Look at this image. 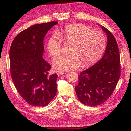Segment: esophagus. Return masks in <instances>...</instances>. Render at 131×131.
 Segmentation results:
<instances>
[{"instance_id": "esophagus-1", "label": "esophagus", "mask_w": 131, "mask_h": 131, "mask_svg": "<svg viewBox=\"0 0 131 131\" xmlns=\"http://www.w3.org/2000/svg\"><path fill=\"white\" fill-rule=\"evenodd\" d=\"M63 74H64V72H58L57 73V75L58 76H60L61 75H63Z\"/></svg>"}]
</instances>
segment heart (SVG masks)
Instances as JSON below:
<instances>
[{"label":"heart","instance_id":"1","mask_svg":"<svg viewBox=\"0 0 131 131\" xmlns=\"http://www.w3.org/2000/svg\"><path fill=\"white\" fill-rule=\"evenodd\" d=\"M62 37L66 43H73L69 55L59 54L52 61L57 71L64 72L92 65L101 58L106 47V39L103 34L81 24L66 26L48 38L47 49L51 56L62 50Z\"/></svg>","mask_w":131,"mask_h":131}]
</instances>
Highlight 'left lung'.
Here are the masks:
<instances>
[{
    "mask_svg": "<svg viewBox=\"0 0 131 131\" xmlns=\"http://www.w3.org/2000/svg\"><path fill=\"white\" fill-rule=\"evenodd\" d=\"M98 25L107 35L105 54L94 66L80 73L79 84L75 87L80 101L91 107L107 100L120 77V55L116 39L105 27Z\"/></svg>",
    "mask_w": 131,
    "mask_h": 131,
    "instance_id": "left-lung-1",
    "label": "left lung"
}]
</instances>
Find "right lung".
I'll return each instance as SVG.
<instances>
[{
	"label": "right lung",
	"mask_w": 131,
	"mask_h": 131,
	"mask_svg": "<svg viewBox=\"0 0 131 131\" xmlns=\"http://www.w3.org/2000/svg\"><path fill=\"white\" fill-rule=\"evenodd\" d=\"M58 22L35 24L15 37L10 49V72L21 96L29 105L43 107L57 93V74H49L51 65L43 58L44 39Z\"/></svg>",
	"instance_id": "add662e5"
}]
</instances>
